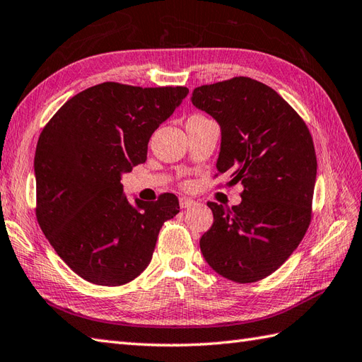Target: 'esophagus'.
Segmentation results:
<instances>
[{"mask_svg":"<svg viewBox=\"0 0 362 362\" xmlns=\"http://www.w3.org/2000/svg\"><path fill=\"white\" fill-rule=\"evenodd\" d=\"M196 202L193 199H188V197H180V206L182 209H189V206H193Z\"/></svg>","mask_w":362,"mask_h":362,"instance_id":"obj_1","label":"esophagus"}]
</instances>
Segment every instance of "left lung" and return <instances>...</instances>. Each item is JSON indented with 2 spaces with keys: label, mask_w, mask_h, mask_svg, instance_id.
<instances>
[{
  "label": "left lung",
  "mask_w": 362,
  "mask_h": 362,
  "mask_svg": "<svg viewBox=\"0 0 362 362\" xmlns=\"http://www.w3.org/2000/svg\"><path fill=\"white\" fill-rule=\"evenodd\" d=\"M191 103L221 126L218 174L244 187L232 209L206 204L213 226L202 255L224 279L263 280L310 227L317 160L308 126L275 90L244 76L194 88Z\"/></svg>",
  "instance_id": "obj_1"
}]
</instances>
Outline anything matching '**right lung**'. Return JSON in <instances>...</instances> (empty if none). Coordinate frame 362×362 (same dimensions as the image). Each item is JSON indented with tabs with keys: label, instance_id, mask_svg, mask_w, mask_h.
Listing matches in <instances>:
<instances>
[{
	"label": "right lung",
	"instance_id": "right-lung-1",
	"mask_svg": "<svg viewBox=\"0 0 362 362\" xmlns=\"http://www.w3.org/2000/svg\"><path fill=\"white\" fill-rule=\"evenodd\" d=\"M187 95V87L104 82L68 99L43 127L34 158L37 221L83 280L121 286L136 279L161 226L180 211L173 193L130 202L119 180L144 163L151 135Z\"/></svg>",
	"mask_w": 362,
	"mask_h": 362
}]
</instances>
